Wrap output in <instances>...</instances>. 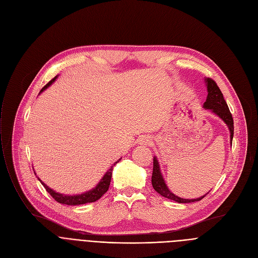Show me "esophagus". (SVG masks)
<instances>
[{
  "mask_svg": "<svg viewBox=\"0 0 258 258\" xmlns=\"http://www.w3.org/2000/svg\"><path fill=\"white\" fill-rule=\"evenodd\" d=\"M139 142H140V144H142V145H148V144H150V142H151V138L148 137V136H142V137L140 138Z\"/></svg>",
  "mask_w": 258,
  "mask_h": 258,
  "instance_id": "1",
  "label": "esophagus"
}]
</instances>
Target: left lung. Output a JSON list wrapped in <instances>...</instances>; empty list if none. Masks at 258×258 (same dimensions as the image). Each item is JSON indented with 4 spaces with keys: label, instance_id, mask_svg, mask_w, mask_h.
I'll use <instances>...</instances> for the list:
<instances>
[{
    "label": "left lung",
    "instance_id": "8db88e82",
    "mask_svg": "<svg viewBox=\"0 0 258 258\" xmlns=\"http://www.w3.org/2000/svg\"><path fill=\"white\" fill-rule=\"evenodd\" d=\"M205 83L207 86V98L204 102L203 107L206 108V110H210L212 113H214L216 116H219L225 123L228 125V128L230 131V142L232 144L233 139V133H234V125H233V118L231 113L229 111V107L227 105L226 100L224 99L223 93L221 92L220 88L216 85L215 81L211 78H205ZM152 184L155 190L161 195L162 197L167 198L169 200H172L178 203H192V202H199L201 201L205 196H203L198 199H182L178 196L173 195L165 184V181L162 177V173L160 170L159 162L156 157H154V168H153V175H152Z\"/></svg>",
    "mask_w": 258,
    "mask_h": 258
}]
</instances>
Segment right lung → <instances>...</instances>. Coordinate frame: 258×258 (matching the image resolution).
<instances>
[{"instance_id": "obj_1", "label": "right lung", "mask_w": 258, "mask_h": 258, "mask_svg": "<svg viewBox=\"0 0 258 258\" xmlns=\"http://www.w3.org/2000/svg\"><path fill=\"white\" fill-rule=\"evenodd\" d=\"M57 76L54 77L52 80H50L49 83L40 90V93H42L44 90H46L51 84L54 83V80L56 79ZM121 160V158L115 162L113 164V166L108 169L105 174L102 177V179L100 180V182L97 184V186L93 188L92 190H89L87 192H84L81 195H76V196H67V195H61L58 194L56 191H54L53 189L49 188L44 182L40 181L39 182L44 185V187L46 188V190L48 191V194L51 195V197L55 200L56 202L60 203V204H64V205H71V206H75V205H83V204H87V203H93V202H96L97 200H99L107 190H108V187H110V183H111V179H112V172H113V168L115 166V164H117L118 162Z\"/></svg>"}]
</instances>
